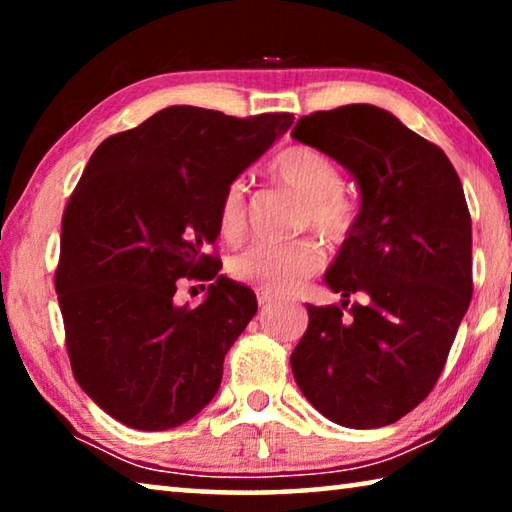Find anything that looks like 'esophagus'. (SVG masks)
Returning <instances> with one entry per match:
<instances>
[{
    "instance_id": "esophagus-1",
    "label": "esophagus",
    "mask_w": 512,
    "mask_h": 512,
    "mask_svg": "<svg viewBox=\"0 0 512 512\" xmlns=\"http://www.w3.org/2000/svg\"><path fill=\"white\" fill-rule=\"evenodd\" d=\"M257 302H259V307H268L273 302V298L264 291H257Z\"/></svg>"
}]
</instances>
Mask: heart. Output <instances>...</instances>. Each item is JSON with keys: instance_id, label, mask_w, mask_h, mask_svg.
<instances>
[{"instance_id": "1", "label": "heart", "mask_w": 512, "mask_h": 512, "mask_svg": "<svg viewBox=\"0 0 512 512\" xmlns=\"http://www.w3.org/2000/svg\"><path fill=\"white\" fill-rule=\"evenodd\" d=\"M268 173L305 198L300 223L311 225L332 244L348 239L359 221V207L343 194V171L329 155L307 144H291L273 155ZM248 223V187L241 178L225 187L219 228L225 239H239ZM325 262L318 241L302 237L287 244H253L228 259V273L266 293H287Z\"/></svg>"}]
</instances>
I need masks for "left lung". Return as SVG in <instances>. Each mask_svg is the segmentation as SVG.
Here are the masks:
<instances>
[{
	"mask_svg": "<svg viewBox=\"0 0 512 512\" xmlns=\"http://www.w3.org/2000/svg\"><path fill=\"white\" fill-rule=\"evenodd\" d=\"M293 140L343 164L361 189L357 228L325 273L341 307L307 305L291 370L316 411L377 429L436 386L472 300V219L440 146L388 110L350 103L300 117ZM367 298L348 311L349 296Z\"/></svg>",
	"mask_w": 512,
	"mask_h": 512,
	"instance_id": "8db88e82",
	"label": "left lung"
}]
</instances>
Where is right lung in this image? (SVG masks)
<instances>
[{
  "label": "right lung",
  "mask_w": 512,
  "mask_h": 512,
  "mask_svg": "<svg viewBox=\"0 0 512 512\" xmlns=\"http://www.w3.org/2000/svg\"><path fill=\"white\" fill-rule=\"evenodd\" d=\"M291 124L171 106L92 153L63 212L56 293L76 381L126 427H180L219 391L257 298L205 248L225 187ZM183 276L217 280L198 308L172 302Z\"/></svg>",
  "instance_id": "1"
}]
</instances>
